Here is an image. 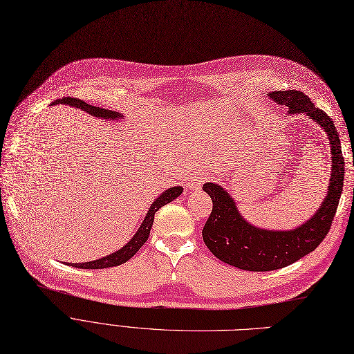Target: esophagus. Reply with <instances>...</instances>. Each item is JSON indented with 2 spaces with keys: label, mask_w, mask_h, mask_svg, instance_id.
<instances>
[{
  "label": "esophagus",
  "mask_w": 354,
  "mask_h": 354,
  "mask_svg": "<svg viewBox=\"0 0 354 354\" xmlns=\"http://www.w3.org/2000/svg\"><path fill=\"white\" fill-rule=\"evenodd\" d=\"M203 183H205V176H201V174H193V176H190V178L187 180L186 187H187L189 190H192V192H198V190L201 189V186H203Z\"/></svg>",
  "instance_id": "34e87169"
}]
</instances>
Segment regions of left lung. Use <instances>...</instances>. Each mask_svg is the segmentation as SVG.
Here are the masks:
<instances>
[{
	"label": "left lung",
	"instance_id": "8db88e82",
	"mask_svg": "<svg viewBox=\"0 0 354 354\" xmlns=\"http://www.w3.org/2000/svg\"><path fill=\"white\" fill-rule=\"evenodd\" d=\"M269 99L288 108V116L301 113L322 127L330 142L331 174L326 198L306 223L290 230H269L254 226L239 213L236 201L216 183L203 190L212 197L213 210L203 227V241L212 254L243 271L265 272L288 266L313 252L327 236L339 206L344 181V158L337 129L331 118L299 91L268 93Z\"/></svg>",
	"mask_w": 354,
	"mask_h": 354
}]
</instances>
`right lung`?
<instances>
[{
	"label": "right lung",
	"instance_id": "1",
	"mask_svg": "<svg viewBox=\"0 0 354 354\" xmlns=\"http://www.w3.org/2000/svg\"><path fill=\"white\" fill-rule=\"evenodd\" d=\"M57 104H64V105L77 108L80 111H85L89 115H92L95 118H99V120H102V121H120L124 118L120 112H113V111L97 108V106L89 105L86 102H83V100L73 99V97L59 99V100H56V102H53L52 105H57ZM181 193H183V187H180V186H174V187H170V189H167L165 192H162L153 201V205L149 206V209H148V212L144 217L141 226L138 227L137 233L133 234L132 239L127 245H124L121 249H118V250L113 252V254L106 255L104 258H99L96 261L80 262V263H69V265L76 266V268H82V269H102V268H111V266H118L121 263H125L127 261H129L133 255H136L137 252L141 249V246L147 242L151 226H153V223H154V214L157 213V210H160L162 206H165L167 203H170V201L177 198Z\"/></svg>",
	"mask_w": 354,
	"mask_h": 354
}]
</instances>
